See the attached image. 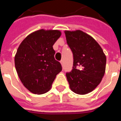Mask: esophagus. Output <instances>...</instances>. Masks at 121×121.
Here are the masks:
<instances>
[{"label": "esophagus", "mask_w": 121, "mask_h": 121, "mask_svg": "<svg viewBox=\"0 0 121 121\" xmlns=\"http://www.w3.org/2000/svg\"><path fill=\"white\" fill-rule=\"evenodd\" d=\"M60 63H61V65H62V67H63V65H63V60H61L60 61Z\"/></svg>", "instance_id": "1"}]
</instances>
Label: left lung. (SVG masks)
<instances>
[{
  "label": "left lung",
  "instance_id": "left-lung-1",
  "mask_svg": "<svg viewBox=\"0 0 121 121\" xmlns=\"http://www.w3.org/2000/svg\"><path fill=\"white\" fill-rule=\"evenodd\" d=\"M67 43L73 54V70L66 73L74 93L86 95L93 91L105 73L106 57L91 35L81 30L65 31Z\"/></svg>",
  "mask_w": 121,
  "mask_h": 121
}]
</instances>
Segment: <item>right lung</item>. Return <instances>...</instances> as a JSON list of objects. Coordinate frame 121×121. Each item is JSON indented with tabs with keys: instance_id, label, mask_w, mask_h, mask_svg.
Wrapping results in <instances>:
<instances>
[{
	"instance_id": "1",
	"label": "right lung",
	"mask_w": 121,
	"mask_h": 121,
	"mask_svg": "<svg viewBox=\"0 0 121 121\" xmlns=\"http://www.w3.org/2000/svg\"><path fill=\"white\" fill-rule=\"evenodd\" d=\"M57 30H39L28 35L15 56L17 74L24 86L32 93L41 95L51 88L56 76L62 70L54 58L53 45L61 36Z\"/></svg>"
}]
</instances>
